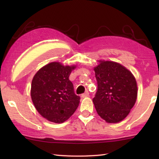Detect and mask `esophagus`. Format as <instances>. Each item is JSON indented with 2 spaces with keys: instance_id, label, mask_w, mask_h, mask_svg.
I'll list each match as a JSON object with an SVG mask.
<instances>
[{
  "instance_id": "34e87169",
  "label": "esophagus",
  "mask_w": 159,
  "mask_h": 159,
  "mask_svg": "<svg viewBox=\"0 0 159 159\" xmlns=\"http://www.w3.org/2000/svg\"><path fill=\"white\" fill-rule=\"evenodd\" d=\"M88 96H89V92L87 90L85 93L82 94L81 97H82V98H85V97H87Z\"/></svg>"
}]
</instances>
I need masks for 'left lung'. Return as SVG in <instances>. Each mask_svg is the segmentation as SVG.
I'll return each mask as SVG.
<instances>
[{
    "label": "left lung",
    "mask_w": 159,
    "mask_h": 159,
    "mask_svg": "<svg viewBox=\"0 0 159 159\" xmlns=\"http://www.w3.org/2000/svg\"><path fill=\"white\" fill-rule=\"evenodd\" d=\"M98 89L93 102L108 123L123 120L136 102L137 86L133 74L120 64L100 61L94 67Z\"/></svg>",
    "instance_id": "left-lung-1"
}]
</instances>
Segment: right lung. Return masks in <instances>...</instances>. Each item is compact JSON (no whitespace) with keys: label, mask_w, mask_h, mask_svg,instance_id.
<instances>
[{"label":"right lung","mask_w":159,"mask_h":159,"mask_svg":"<svg viewBox=\"0 0 159 159\" xmlns=\"http://www.w3.org/2000/svg\"><path fill=\"white\" fill-rule=\"evenodd\" d=\"M75 66L52 62L43 66L32 80L31 95L37 111L46 119L62 123L77 109L80 98L74 93L69 76Z\"/></svg>","instance_id":"right-lung-1"}]
</instances>
